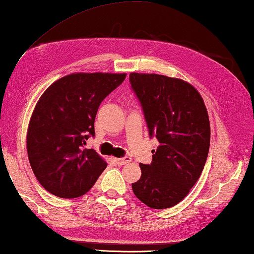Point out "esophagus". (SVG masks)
Instances as JSON below:
<instances>
[{
    "label": "esophagus",
    "instance_id": "obj_1",
    "mask_svg": "<svg viewBox=\"0 0 254 254\" xmlns=\"http://www.w3.org/2000/svg\"><path fill=\"white\" fill-rule=\"evenodd\" d=\"M115 162H117L119 165H123V164H127L130 163L132 159L128 158V156H126V158H115Z\"/></svg>",
    "mask_w": 254,
    "mask_h": 254
}]
</instances>
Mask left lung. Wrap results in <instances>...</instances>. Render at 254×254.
I'll list each match as a JSON object with an SVG mask.
<instances>
[{
  "mask_svg": "<svg viewBox=\"0 0 254 254\" xmlns=\"http://www.w3.org/2000/svg\"><path fill=\"white\" fill-rule=\"evenodd\" d=\"M150 135L160 145L152 163H140L141 178L132 183L137 199L152 209H168L186 197L199 180L210 147L209 114L194 86L177 77L131 73Z\"/></svg>",
  "mask_w": 254,
  "mask_h": 254,
  "instance_id": "1",
  "label": "left lung"
}]
</instances>
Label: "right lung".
Masks as SVG:
<instances>
[{
  "label": "right lung",
  "instance_id": "1",
  "mask_svg": "<svg viewBox=\"0 0 254 254\" xmlns=\"http://www.w3.org/2000/svg\"><path fill=\"white\" fill-rule=\"evenodd\" d=\"M127 73H72L52 83L31 115L27 156L45 190L59 197H79L94 186L107 168L93 149L94 120L102 101L121 84Z\"/></svg>",
  "mask_w": 254,
  "mask_h": 254
}]
</instances>
